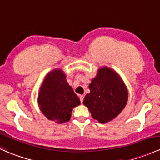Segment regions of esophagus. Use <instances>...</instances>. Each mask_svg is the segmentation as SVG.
<instances>
[{"label": "esophagus", "mask_w": 160, "mask_h": 160, "mask_svg": "<svg viewBox=\"0 0 160 160\" xmlns=\"http://www.w3.org/2000/svg\"><path fill=\"white\" fill-rule=\"evenodd\" d=\"M83 98H84V97H83V95H80V102H83Z\"/></svg>", "instance_id": "esophagus-1"}]
</instances>
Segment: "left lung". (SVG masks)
I'll return each instance as SVG.
<instances>
[{"instance_id": "obj_1", "label": "left lung", "mask_w": 160, "mask_h": 160, "mask_svg": "<svg viewBox=\"0 0 160 160\" xmlns=\"http://www.w3.org/2000/svg\"><path fill=\"white\" fill-rule=\"evenodd\" d=\"M89 88L90 93L86 95L83 103L93 118L101 123L115 118L127 104L128 93L125 86L119 75L107 67L99 70Z\"/></svg>"}]
</instances>
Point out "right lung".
<instances>
[{
  "label": "right lung",
  "mask_w": 160,
  "mask_h": 160,
  "mask_svg": "<svg viewBox=\"0 0 160 160\" xmlns=\"http://www.w3.org/2000/svg\"><path fill=\"white\" fill-rule=\"evenodd\" d=\"M38 102L40 110L50 120L59 123L67 122L73 108L80 105V100L66 80L60 70L48 73L40 87Z\"/></svg>",
  "instance_id": "right-lung-1"
}]
</instances>
